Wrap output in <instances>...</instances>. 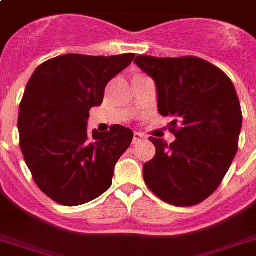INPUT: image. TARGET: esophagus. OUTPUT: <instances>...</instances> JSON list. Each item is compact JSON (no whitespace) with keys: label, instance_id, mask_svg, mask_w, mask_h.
I'll use <instances>...</instances> for the list:
<instances>
[{"label":"esophagus","instance_id":"1","mask_svg":"<svg viewBox=\"0 0 256 256\" xmlns=\"http://www.w3.org/2000/svg\"><path fill=\"white\" fill-rule=\"evenodd\" d=\"M143 138H144V135L140 134V132H134V138H132V144L138 143V142H140Z\"/></svg>","mask_w":256,"mask_h":256}]
</instances>
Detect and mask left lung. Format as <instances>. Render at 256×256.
I'll return each mask as SVG.
<instances>
[{
  "label": "left lung",
  "instance_id": "left-lung-1",
  "mask_svg": "<svg viewBox=\"0 0 256 256\" xmlns=\"http://www.w3.org/2000/svg\"><path fill=\"white\" fill-rule=\"evenodd\" d=\"M153 78L160 114L172 117L176 140L150 136L156 156L144 164V182L162 201L197 205L215 192L237 153L242 112L234 85L208 62L193 56L138 55Z\"/></svg>",
  "mask_w": 256,
  "mask_h": 256
}]
</instances>
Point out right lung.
I'll use <instances>...</instances> for the list:
<instances>
[{
    "label": "right lung",
    "instance_id": "obj_1",
    "mask_svg": "<svg viewBox=\"0 0 256 256\" xmlns=\"http://www.w3.org/2000/svg\"><path fill=\"white\" fill-rule=\"evenodd\" d=\"M134 56L62 55L42 63L26 84L18 118L22 152L36 184L58 204L82 205L112 186L134 134L113 125L88 135V112L103 103L106 84Z\"/></svg>",
    "mask_w": 256,
    "mask_h": 256
}]
</instances>
